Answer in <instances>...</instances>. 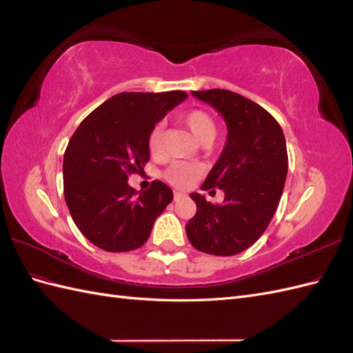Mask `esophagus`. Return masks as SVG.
Wrapping results in <instances>:
<instances>
[{
	"label": "esophagus",
	"instance_id": "34e87169",
	"mask_svg": "<svg viewBox=\"0 0 353 353\" xmlns=\"http://www.w3.org/2000/svg\"><path fill=\"white\" fill-rule=\"evenodd\" d=\"M183 197H184V193H179V191H175V193H174V200H175V201L181 200Z\"/></svg>",
	"mask_w": 353,
	"mask_h": 353
}]
</instances>
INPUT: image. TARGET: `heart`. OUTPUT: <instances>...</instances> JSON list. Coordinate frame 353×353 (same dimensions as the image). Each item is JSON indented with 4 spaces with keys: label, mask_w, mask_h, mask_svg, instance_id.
Returning a JSON list of instances; mask_svg holds the SVG:
<instances>
[{
    "label": "heart",
    "mask_w": 353,
    "mask_h": 353,
    "mask_svg": "<svg viewBox=\"0 0 353 353\" xmlns=\"http://www.w3.org/2000/svg\"><path fill=\"white\" fill-rule=\"evenodd\" d=\"M181 121L188 126V130L193 132L196 140L201 144H209L216 135L215 121L206 112L190 110L181 116ZM162 135L163 125L157 123L152 130L150 135H148V150H150L153 156H157L162 152ZM199 175L200 168L197 165L187 162H174L165 172V178L178 188L188 187Z\"/></svg>",
    "instance_id": "b5f03b06"
}]
</instances>
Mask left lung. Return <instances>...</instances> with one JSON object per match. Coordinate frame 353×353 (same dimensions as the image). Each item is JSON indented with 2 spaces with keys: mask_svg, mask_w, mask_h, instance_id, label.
Returning a JSON list of instances; mask_svg holds the SVG:
<instances>
[{
  "mask_svg": "<svg viewBox=\"0 0 353 353\" xmlns=\"http://www.w3.org/2000/svg\"><path fill=\"white\" fill-rule=\"evenodd\" d=\"M227 123V141L201 190L219 188L222 205L191 193L196 215L185 225L190 243L216 256L237 254L258 240L274 216L287 176L281 126L259 104L228 90L191 91Z\"/></svg>",
  "mask_w": 353,
  "mask_h": 353,
  "instance_id": "8db88e82",
  "label": "left lung"
}]
</instances>
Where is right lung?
Listing matches in <instances>:
<instances>
[{
    "label": "right lung",
    "instance_id": "obj_1",
    "mask_svg": "<svg viewBox=\"0 0 353 353\" xmlns=\"http://www.w3.org/2000/svg\"><path fill=\"white\" fill-rule=\"evenodd\" d=\"M188 95L184 91L121 92L91 112L72 135L63 159L65 200L73 222L105 252L135 250L174 199L162 181L135 191L131 174L150 159L148 135Z\"/></svg>",
    "mask_w": 353,
    "mask_h": 353
}]
</instances>
